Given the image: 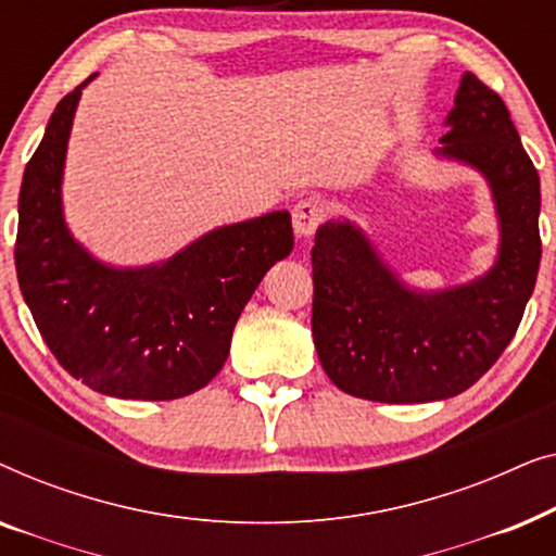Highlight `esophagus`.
I'll use <instances>...</instances> for the list:
<instances>
[{
	"instance_id": "34e87169",
	"label": "esophagus",
	"mask_w": 556,
	"mask_h": 556,
	"mask_svg": "<svg viewBox=\"0 0 556 556\" xmlns=\"http://www.w3.org/2000/svg\"><path fill=\"white\" fill-rule=\"evenodd\" d=\"M291 217L295 235H299V238H311V235L316 232V227L324 223L326 202L321 197H306V200L293 204Z\"/></svg>"
}]
</instances>
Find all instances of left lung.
I'll return each mask as SVG.
<instances>
[{
    "label": "left lung",
    "instance_id": "obj_1",
    "mask_svg": "<svg viewBox=\"0 0 556 556\" xmlns=\"http://www.w3.org/2000/svg\"><path fill=\"white\" fill-rule=\"evenodd\" d=\"M445 126L435 154L489 181L498 257L470 283L425 293L402 283L349 219L318 227L311 331L324 371L354 397L405 405L466 392L504 354L534 291L542 192L506 103L466 73Z\"/></svg>",
    "mask_w": 556,
    "mask_h": 556
}]
</instances>
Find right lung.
Instances as JSON below:
<instances>
[{
	"instance_id": "add662e5",
	"label": "right lung",
	"mask_w": 556,
	"mask_h": 556,
	"mask_svg": "<svg viewBox=\"0 0 556 556\" xmlns=\"http://www.w3.org/2000/svg\"><path fill=\"white\" fill-rule=\"evenodd\" d=\"M90 75L52 111L20 189L14 265L45 344L67 375L121 400H177L223 369L265 273L291 255L286 210L217 227L169 261L113 268L67 230L63 169Z\"/></svg>"
}]
</instances>
